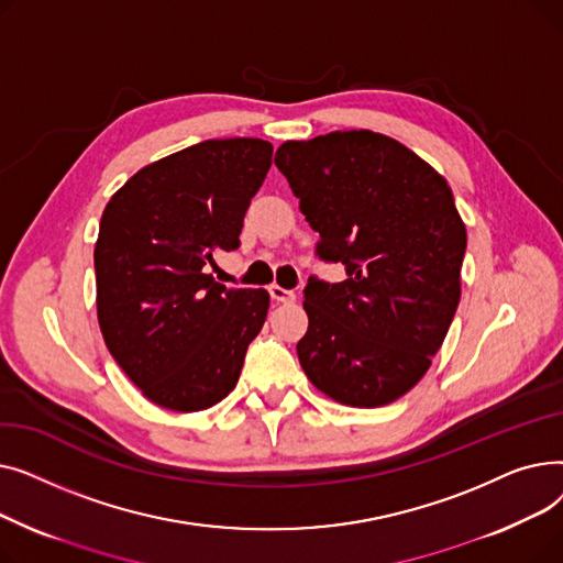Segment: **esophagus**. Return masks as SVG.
Here are the masks:
<instances>
[{
	"instance_id": "1",
	"label": "esophagus",
	"mask_w": 563,
	"mask_h": 563,
	"mask_svg": "<svg viewBox=\"0 0 563 563\" xmlns=\"http://www.w3.org/2000/svg\"><path fill=\"white\" fill-rule=\"evenodd\" d=\"M269 294H272V299L278 301V303H294V301H297V294H294L291 289L280 287V285H269Z\"/></svg>"
}]
</instances>
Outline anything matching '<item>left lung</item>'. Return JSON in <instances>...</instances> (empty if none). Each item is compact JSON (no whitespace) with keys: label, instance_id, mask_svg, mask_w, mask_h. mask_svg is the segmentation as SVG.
Instances as JSON below:
<instances>
[{"label":"left lung","instance_id":"8db88e82","mask_svg":"<svg viewBox=\"0 0 563 563\" xmlns=\"http://www.w3.org/2000/svg\"><path fill=\"white\" fill-rule=\"evenodd\" d=\"M346 280L310 278L297 353L331 399L376 408L431 367L461 301L467 234L445 177L399 141L349 130L285 141L274 157Z\"/></svg>","mask_w":563,"mask_h":563}]
</instances>
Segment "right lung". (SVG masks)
<instances>
[{
  "instance_id": "right-lung-1",
  "label": "right lung",
  "mask_w": 563,
  "mask_h": 563,
  "mask_svg": "<svg viewBox=\"0 0 563 563\" xmlns=\"http://www.w3.org/2000/svg\"><path fill=\"white\" fill-rule=\"evenodd\" d=\"M262 139H210L143 166L107 202L93 251L107 349L143 397L196 412L236 386L269 310L266 289L207 272L234 251L272 166Z\"/></svg>"
}]
</instances>
